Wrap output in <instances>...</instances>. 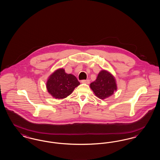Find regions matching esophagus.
<instances>
[{"mask_svg":"<svg viewBox=\"0 0 160 160\" xmlns=\"http://www.w3.org/2000/svg\"><path fill=\"white\" fill-rule=\"evenodd\" d=\"M82 83L89 84L90 83V80H82Z\"/></svg>","mask_w":160,"mask_h":160,"instance_id":"1","label":"esophagus"}]
</instances>
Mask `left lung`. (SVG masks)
I'll return each instance as SVG.
<instances>
[{
  "label": "left lung",
  "mask_w": 160,
  "mask_h": 160,
  "mask_svg": "<svg viewBox=\"0 0 160 160\" xmlns=\"http://www.w3.org/2000/svg\"><path fill=\"white\" fill-rule=\"evenodd\" d=\"M90 86L95 95L102 99L111 96L117 89L114 77L105 70L99 72L96 80L91 83Z\"/></svg>",
  "instance_id": "obj_1"
}]
</instances>
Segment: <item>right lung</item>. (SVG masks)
<instances>
[{
    "instance_id": "add662e5",
    "label": "right lung",
    "mask_w": 160,
    "mask_h": 160,
    "mask_svg": "<svg viewBox=\"0 0 160 160\" xmlns=\"http://www.w3.org/2000/svg\"><path fill=\"white\" fill-rule=\"evenodd\" d=\"M80 84L76 77L59 69L49 77L47 82L48 92L55 98L62 99L69 95Z\"/></svg>"
}]
</instances>
